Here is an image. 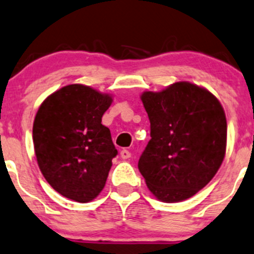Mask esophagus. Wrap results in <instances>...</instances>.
Instances as JSON below:
<instances>
[{
    "mask_svg": "<svg viewBox=\"0 0 254 254\" xmlns=\"http://www.w3.org/2000/svg\"><path fill=\"white\" fill-rule=\"evenodd\" d=\"M120 155H121V158L125 159V160H126V159H129L130 158V153L127 150V149H124V150H121Z\"/></svg>",
    "mask_w": 254,
    "mask_h": 254,
    "instance_id": "1",
    "label": "esophagus"
}]
</instances>
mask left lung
Segmentation results:
<instances>
[{"mask_svg":"<svg viewBox=\"0 0 254 254\" xmlns=\"http://www.w3.org/2000/svg\"><path fill=\"white\" fill-rule=\"evenodd\" d=\"M150 137L138 161L149 190L165 203L188 199L211 181L226 151L220 101L205 88L176 82L140 95Z\"/></svg>","mask_w":254,"mask_h":254,"instance_id":"1","label":"left lung"}]
</instances>
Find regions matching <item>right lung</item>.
<instances>
[{
  "mask_svg": "<svg viewBox=\"0 0 254 254\" xmlns=\"http://www.w3.org/2000/svg\"><path fill=\"white\" fill-rule=\"evenodd\" d=\"M112 96L83 84L49 95L36 112L33 142L41 174L68 199L88 203L105 187L117 155L101 117Z\"/></svg>",
  "mask_w": 254,
  "mask_h": 254,
  "instance_id": "obj_1",
  "label": "right lung"
}]
</instances>
